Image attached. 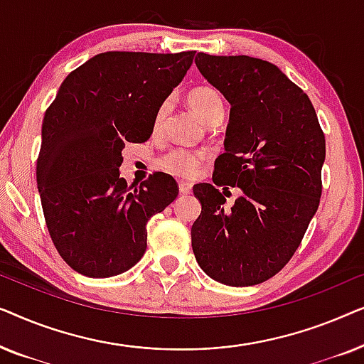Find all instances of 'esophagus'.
I'll list each match as a JSON object with an SVG mask.
<instances>
[{
  "mask_svg": "<svg viewBox=\"0 0 364 364\" xmlns=\"http://www.w3.org/2000/svg\"><path fill=\"white\" fill-rule=\"evenodd\" d=\"M178 191H181V193H191V191H192V183L181 182V183H178Z\"/></svg>",
  "mask_w": 364,
  "mask_h": 364,
  "instance_id": "34e87169",
  "label": "esophagus"
}]
</instances>
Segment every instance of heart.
I'll use <instances>...</instances> for the list:
<instances>
[{"instance_id":"b5f03b06","label":"heart","mask_w":364,"mask_h":364,"mask_svg":"<svg viewBox=\"0 0 364 364\" xmlns=\"http://www.w3.org/2000/svg\"><path fill=\"white\" fill-rule=\"evenodd\" d=\"M188 106L192 111L202 119L207 126L212 124H218L225 116V104L220 92L210 86H198L193 87L187 96ZM168 109V102H162L159 106L156 116H154V131H159L162 126L164 119H166ZM205 161V156L202 152L188 151V149L173 147L166 154L159 157L157 166L162 168L164 172L171 173V176L177 178H192L200 168L202 162Z\"/></svg>"}]
</instances>
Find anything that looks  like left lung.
<instances>
[{"label":"left lung","mask_w":364,"mask_h":364,"mask_svg":"<svg viewBox=\"0 0 364 364\" xmlns=\"http://www.w3.org/2000/svg\"><path fill=\"white\" fill-rule=\"evenodd\" d=\"M196 64L232 107L213 186H193L202 213L192 248L213 280L258 285L290 262L318 210L325 134L310 97L275 64L205 53ZM225 185L244 192L230 211L216 188Z\"/></svg>","instance_id":"8db88e82"}]
</instances>
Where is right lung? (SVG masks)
I'll return each instance as SVG.
<instances>
[{
	"mask_svg": "<svg viewBox=\"0 0 364 364\" xmlns=\"http://www.w3.org/2000/svg\"><path fill=\"white\" fill-rule=\"evenodd\" d=\"M196 51H109L64 79L43 119L36 162L48 232L73 270L107 278L147 248V222L178 196L154 172L139 187L119 177L122 149L151 137L157 109L192 66Z\"/></svg>",
	"mask_w": 364,
	"mask_h": 364,
	"instance_id": "add662e5",
	"label": "right lung"
}]
</instances>
